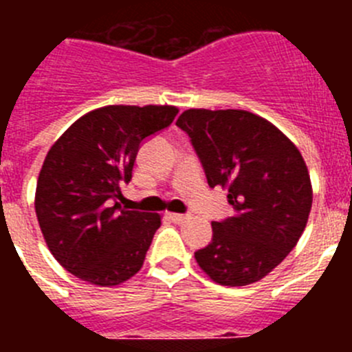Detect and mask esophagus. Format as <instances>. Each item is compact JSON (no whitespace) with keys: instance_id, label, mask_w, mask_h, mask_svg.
<instances>
[{"instance_id":"34e87169","label":"esophagus","mask_w":352,"mask_h":352,"mask_svg":"<svg viewBox=\"0 0 352 352\" xmlns=\"http://www.w3.org/2000/svg\"><path fill=\"white\" fill-rule=\"evenodd\" d=\"M167 219L173 220L174 223H183L185 220H188V214H182V213H167Z\"/></svg>"}]
</instances>
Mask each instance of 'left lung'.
Instances as JSON below:
<instances>
[{
  "label": "left lung",
  "mask_w": 352,
  "mask_h": 352,
  "mask_svg": "<svg viewBox=\"0 0 352 352\" xmlns=\"http://www.w3.org/2000/svg\"><path fill=\"white\" fill-rule=\"evenodd\" d=\"M185 130L208 185L227 188L234 214L213 222V238L195 252L211 280L239 287L259 282L287 257L312 210V183L300 149L268 120L241 109H188Z\"/></svg>",
  "instance_id": "obj_1"
}]
</instances>
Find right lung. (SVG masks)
Segmentation results:
<instances>
[{
  "label": "right lung",
  "mask_w": 352,
  "mask_h": 352,
  "mask_svg": "<svg viewBox=\"0 0 352 352\" xmlns=\"http://www.w3.org/2000/svg\"><path fill=\"white\" fill-rule=\"evenodd\" d=\"M174 105H105L72 123L40 169L35 211L54 259L98 287H113L142 268L158 213L123 210L114 199L132 179L142 139L166 129Z\"/></svg>",
  "instance_id": "right-lung-1"
}]
</instances>
